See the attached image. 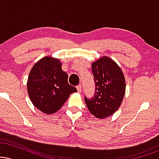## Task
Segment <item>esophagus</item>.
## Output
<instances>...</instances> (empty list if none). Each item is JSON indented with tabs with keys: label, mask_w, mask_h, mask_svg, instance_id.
I'll list each match as a JSON object with an SVG mask.
<instances>
[{
	"label": "esophagus",
	"mask_w": 159,
	"mask_h": 159,
	"mask_svg": "<svg viewBox=\"0 0 159 159\" xmlns=\"http://www.w3.org/2000/svg\"><path fill=\"white\" fill-rule=\"evenodd\" d=\"M77 90L78 93H81V84H78L77 86Z\"/></svg>",
	"instance_id": "34e87169"
}]
</instances>
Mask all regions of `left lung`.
Segmentation results:
<instances>
[{
	"mask_svg": "<svg viewBox=\"0 0 159 159\" xmlns=\"http://www.w3.org/2000/svg\"><path fill=\"white\" fill-rule=\"evenodd\" d=\"M95 93L92 98H84L87 108L98 119H105L119 108L125 96V81L118 65L107 57L92 63Z\"/></svg>",
	"mask_w": 159,
	"mask_h": 159,
	"instance_id": "left-lung-1",
	"label": "left lung"
}]
</instances>
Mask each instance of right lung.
Instances as JSON below:
<instances>
[{"mask_svg":"<svg viewBox=\"0 0 159 159\" xmlns=\"http://www.w3.org/2000/svg\"><path fill=\"white\" fill-rule=\"evenodd\" d=\"M77 89L68 83V75L62 70L58 59L45 57L33 66L27 80V92L36 108L46 114L61 109Z\"/></svg>","mask_w":159,"mask_h":159,"instance_id":"add662e5","label":"right lung"}]
</instances>
